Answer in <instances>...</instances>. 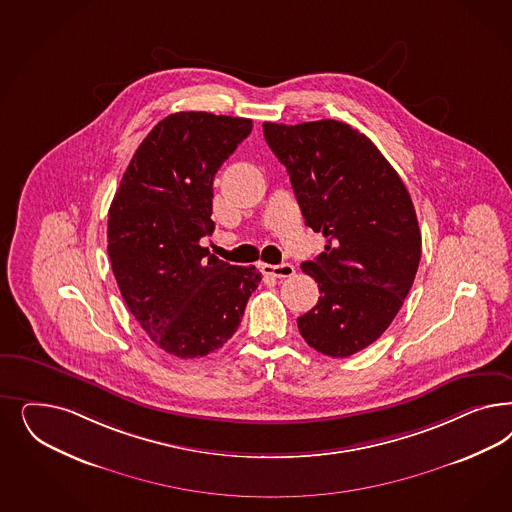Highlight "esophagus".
Here are the masks:
<instances>
[{"label": "esophagus", "instance_id": "obj_1", "mask_svg": "<svg viewBox=\"0 0 512 512\" xmlns=\"http://www.w3.org/2000/svg\"><path fill=\"white\" fill-rule=\"evenodd\" d=\"M262 271H264V275H271V277H277V279H288L296 273L292 264L264 265Z\"/></svg>", "mask_w": 512, "mask_h": 512}]
</instances>
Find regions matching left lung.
<instances>
[{
  "instance_id": "1",
  "label": "left lung",
  "mask_w": 512,
  "mask_h": 512,
  "mask_svg": "<svg viewBox=\"0 0 512 512\" xmlns=\"http://www.w3.org/2000/svg\"><path fill=\"white\" fill-rule=\"evenodd\" d=\"M305 224L328 239L301 269L320 297L297 328L309 347L348 358L375 343L399 313L420 264L422 235L396 169L345 122H264Z\"/></svg>"
}]
</instances>
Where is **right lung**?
Masks as SVG:
<instances>
[{"label": "right lung", "instance_id": "right-lung-1", "mask_svg": "<svg viewBox=\"0 0 512 512\" xmlns=\"http://www.w3.org/2000/svg\"><path fill=\"white\" fill-rule=\"evenodd\" d=\"M250 118L201 111L160 120L135 150L107 222V252L130 313L177 358L216 352L237 331L262 273L209 254L213 179Z\"/></svg>", "mask_w": 512, "mask_h": 512}]
</instances>
